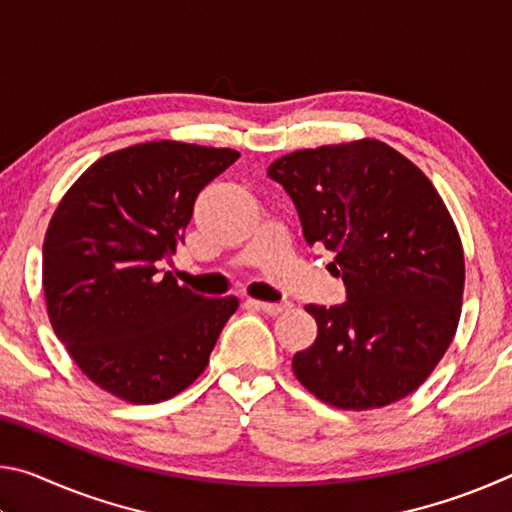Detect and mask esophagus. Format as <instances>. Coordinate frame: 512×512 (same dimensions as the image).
<instances>
[{
    "label": "esophagus",
    "mask_w": 512,
    "mask_h": 512,
    "mask_svg": "<svg viewBox=\"0 0 512 512\" xmlns=\"http://www.w3.org/2000/svg\"><path fill=\"white\" fill-rule=\"evenodd\" d=\"M248 305H253L255 309L264 311L268 316H280L284 311H289L287 302H262V300H248Z\"/></svg>",
    "instance_id": "34e87169"
}]
</instances>
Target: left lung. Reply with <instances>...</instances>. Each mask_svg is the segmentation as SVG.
Returning <instances> with one entry per match:
<instances>
[{
	"label": "left lung",
	"instance_id": "left-lung-1",
	"mask_svg": "<svg viewBox=\"0 0 512 512\" xmlns=\"http://www.w3.org/2000/svg\"><path fill=\"white\" fill-rule=\"evenodd\" d=\"M268 178L348 293L343 305L305 307L318 336L293 357L298 381L345 411L411 395L443 359L463 307L461 237L436 187L379 140L293 151Z\"/></svg>",
	"mask_w": 512,
	"mask_h": 512
}]
</instances>
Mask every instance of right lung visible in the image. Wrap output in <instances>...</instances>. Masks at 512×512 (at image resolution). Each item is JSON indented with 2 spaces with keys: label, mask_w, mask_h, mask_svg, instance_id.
<instances>
[{
  "label": "right lung",
  "mask_w": 512,
  "mask_h": 512,
  "mask_svg": "<svg viewBox=\"0 0 512 512\" xmlns=\"http://www.w3.org/2000/svg\"><path fill=\"white\" fill-rule=\"evenodd\" d=\"M237 158L173 140L128 146L94 162L51 216L42 246L51 327L83 375L119 400L185 391L239 307L158 273L185 241L196 196Z\"/></svg>",
  "instance_id": "obj_1"
}]
</instances>
